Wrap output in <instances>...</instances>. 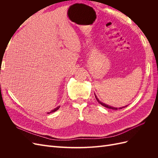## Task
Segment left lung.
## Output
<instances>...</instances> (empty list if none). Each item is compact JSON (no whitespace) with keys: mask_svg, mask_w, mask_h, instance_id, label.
<instances>
[{"mask_svg":"<svg viewBox=\"0 0 158 158\" xmlns=\"http://www.w3.org/2000/svg\"><path fill=\"white\" fill-rule=\"evenodd\" d=\"M95 99H97V101L98 102V103H99L101 104L102 106H104V107H106V108H108V109H113V110H117V109H123V108L125 107H120V108H117V107H111V106H108V105H107V104H105V103H103V102H100L99 100L98 99V98H97L96 95H95Z\"/></svg>","mask_w":158,"mask_h":158,"instance_id":"left-lung-1","label":"left lung"}]
</instances>
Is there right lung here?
Instances as JSON below:
<instances>
[{
    "mask_svg": "<svg viewBox=\"0 0 158 158\" xmlns=\"http://www.w3.org/2000/svg\"><path fill=\"white\" fill-rule=\"evenodd\" d=\"M59 108H60V106H59V107H56V108H55V109H54L53 110H52V111H51L50 112H49V113H48V114H49V113H53V112H55V111H57V110H58Z\"/></svg>",
    "mask_w": 158,
    "mask_h": 158,
    "instance_id": "obj_1",
    "label": "right lung"
}]
</instances>
